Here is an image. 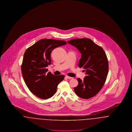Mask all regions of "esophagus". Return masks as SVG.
Masks as SVG:
<instances>
[{
    "instance_id": "obj_1",
    "label": "esophagus",
    "mask_w": 132,
    "mask_h": 132,
    "mask_svg": "<svg viewBox=\"0 0 132 132\" xmlns=\"http://www.w3.org/2000/svg\"><path fill=\"white\" fill-rule=\"evenodd\" d=\"M65 77H66V78L68 79H73V78H72V77H69V76H65Z\"/></svg>"
}]
</instances>
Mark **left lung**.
Returning <instances> with one entry per match:
<instances>
[{"label": "left lung", "mask_w": 132, "mask_h": 132, "mask_svg": "<svg viewBox=\"0 0 132 132\" xmlns=\"http://www.w3.org/2000/svg\"><path fill=\"white\" fill-rule=\"evenodd\" d=\"M82 54L78 66L85 69L87 76L82 81L78 78V85L74 88L76 94L89 99L97 94L104 85L108 72V62L103 48L88 38L70 40Z\"/></svg>", "instance_id": "left-lung-1"}]
</instances>
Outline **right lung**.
<instances>
[{"label":"right lung","instance_id":"obj_1","mask_svg":"<svg viewBox=\"0 0 132 132\" xmlns=\"http://www.w3.org/2000/svg\"><path fill=\"white\" fill-rule=\"evenodd\" d=\"M67 44L64 40L42 39L26 50L21 65L22 74L26 85L31 93L41 99L52 97L62 81L63 75L55 76L47 72L51 64V52Z\"/></svg>","mask_w":132,"mask_h":132}]
</instances>
